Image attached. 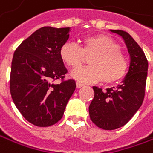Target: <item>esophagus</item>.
Returning <instances> with one entry per match:
<instances>
[{"mask_svg": "<svg viewBox=\"0 0 153 153\" xmlns=\"http://www.w3.org/2000/svg\"><path fill=\"white\" fill-rule=\"evenodd\" d=\"M84 85H84L83 83H81V82H79V81H77V82H76V87H77V88L83 87Z\"/></svg>", "mask_w": 153, "mask_h": 153, "instance_id": "34e87169", "label": "esophagus"}]
</instances>
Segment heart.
Returning <instances> with one entry per match:
<instances>
[{
  "label": "heart",
  "instance_id": "b5f03b06",
  "mask_svg": "<svg viewBox=\"0 0 153 153\" xmlns=\"http://www.w3.org/2000/svg\"><path fill=\"white\" fill-rule=\"evenodd\" d=\"M63 62L72 68H77L84 61V56H92L90 66L74 70L71 76L80 82L94 83L104 79L107 84L121 80L126 74L128 61L120 50L119 45L105 35L85 38L81 48L74 42H67L60 48Z\"/></svg>",
  "mask_w": 153,
  "mask_h": 153
}]
</instances>
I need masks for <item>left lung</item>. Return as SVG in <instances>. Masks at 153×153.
Instances as JSON below:
<instances>
[{
	"label": "left lung",
	"mask_w": 153,
	"mask_h": 153,
	"mask_svg": "<svg viewBox=\"0 0 153 153\" xmlns=\"http://www.w3.org/2000/svg\"><path fill=\"white\" fill-rule=\"evenodd\" d=\"M120 35L130 54L128 73L116 87L103 91L93 86L94 97L89 105L91 121L104 130H114L126 124L143 105L148 71V61L144 52L129 33L120 30H110Z\"/></svg>",
	"instance_id": "obj_1"
}]
</instances>
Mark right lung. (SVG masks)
I'll use <instances>...</instances> for the list:
<instances>
[{
    "mask_svg": "<svg viewBox=\"0 0 153 153\" xmlns=\"http://www.w3.org/2000/svg\"><path fill=\"white\" fill-rule=\"evenodd\" d=\"M70 28L42 27L23 40L14 52L10 90L12 100L30 123L47 127L58 123L76 89L68 73L60 48L69 38ZM61 79L59 84L53 81Z\"/></svg>",
    "mask_w": 153,
    "mask_h": 153,
    "instance_id": "right-lung-1",
    "label": "right lung"
}]
</instances>
